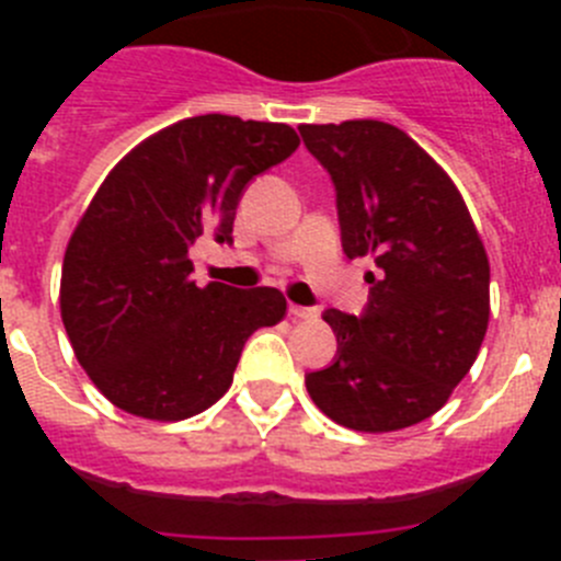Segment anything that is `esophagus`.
I'll list each match as a JSON object with an SVG mask.
<instances>
[{"instance_id":"esophagus-1","label":"esophagus","mask_w":561,"mask_h":561,"mask_svg":"<svg viewBox=\"0 0 561 561\" xmlns=\"http://www.w3.org/2000/svg\"><path fill=\"white\" fill-rule=\"evenodd\" d=\"M289 314L291 317H300V320H311V317H317V309H311V306L289 304Z\"/></svg>"}]
</instances>
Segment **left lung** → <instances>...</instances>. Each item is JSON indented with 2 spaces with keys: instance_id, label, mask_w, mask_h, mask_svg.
Segmentation results:
<instances>
[{
  "instance_id": "8db88e82",
  "label": "left lung",
  "mask_w": 561,
  "mask_h": 561,
  "mask_svg": "<svg viewBox=\"0 0 561 561\" xmlns=\"http://www.w3.org/2000/svg\"><path fill=\"white\" fill-rule=\"evenodd\" d=\"M336 193L342 252L370 255L362 314L329 309V368L311 401L359 433L413 427L447 404L489 325V257L458 187L419 142L381 121L300 126Z\"/></svg>"
}]
</instances>
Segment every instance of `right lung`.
Masks as SVG:
<instances>
[{
	"label": "right lung",
	"instance_id": "1",
	"mask_svg": "<svg viewBox=\"0 0 561 561\" xmlns=\"http://www.w3.org/2000/svg\"><path fill=\"white\" fill-rule=\"evenodd\" d=\"M297 146L284 123L202 114L148 137L98 187L64 255L61 320L114 408L202 413L232 385L244 342L280 323V291L196 286L187 252L202 232L232 244L244 187Z\"/></svg>",
	"mask_w": 561,
	"mask_h": 561
}]
</instances>
